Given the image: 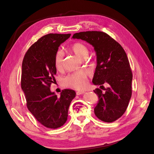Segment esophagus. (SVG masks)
<instances>
[{
  "mask_svg": "<svg viewBox=\"0 0 154 154\" xmlns=\"http://www.w3.org/2000/svg\"><path fill=\"white\" fill-rule=\"evenodd\" d=\"M85 92V91H77V92H76V94H77V95H80V94H84Z\"/></svg>",
  "mask_w": 154,
  "mask_h": 154,
  "instance_id": "34e87169",
  "label": "esophagus"
}]
</instances>
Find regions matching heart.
I'll list each match as a JSON object with an SVG mask.
<instances>
[{"mask_svg":"<svg viewBox=\"0 0 154 154\" xmlns=\"http://www.w3.org/2000/svg\"><path fill=\"white\" fill-rule=\"evenodd\" d=\"M69 49L82 60H85L89 54L87 46L82 42H75L71 45ZM54 66L60 71L63 66V54L58 51L54 57ZM87 72L84 70L69 74L63 80V85L69 88L80 90L84 88L87 84Z\"/></svg>","mask_w":154,"mask_h":154,"instance_id":"1","label":"heart"}]
</instances>
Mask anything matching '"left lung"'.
<instances>
[{"instance_id":"left-lung-1","label":"left lung","mask_w":154,"mask_h":154,"mask_svg":"<svg viewBox=\"0 0 154 154\" xmlns=\"http://www.w3.org/2000/svg\"><path fill=\"white\" fill-rule=\"evenodd\" d=\"M72 38L85 40L94 47L97 66L92 83L100 87L109 85L103 89L105 92L100 88L94 91L99 98L94 114L104 122H115L125 113L132 96V72L127 54L122 45L104 32H80L74 34Z\"/></svg>"}]
</instances>
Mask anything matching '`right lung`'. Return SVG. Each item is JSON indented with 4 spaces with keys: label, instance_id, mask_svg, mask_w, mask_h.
<instances>
[{
    "label": "right lung",
    "instance_id": "add662e5",
    "mask_svg": "<svg viewBox=\"0 0 154 154\" xmlns=\"http://www.w3.org/2000/svg\"><path fill=\"white\" fill-rule=\"evenodd\" d=\"M70 36H43L27 50L22 62L21 87L27 109L39 123L49 128H58L66 122L70 103L76 96L71 89L63 90L59 97L50 90L51 83L56 82L55 54Z\"/></svg>",
    "mask_w": 154,
    "mask_h": 154
}]
</instances>
